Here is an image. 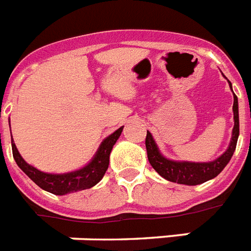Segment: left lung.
<instances>
[{"label":"left lung","instance_id":"left-lung-1","mask_svg":"<svg viewBox=\"0 0 251 251\" xmlns=\"http://www.w3.org/2000/svg\"><path fill=\"white\" fill-rule=\"evenodd\" d=\"M231 88V83H230ZM233 111H234V127H233V135L227 150L221 157H218L211 162H187V161H172L163 157L159 153L158 146L153 140V135L148 131L146 134V151L150 165L153 166L155 172L161 177L168 179L170 182H177L181 185H200L211 178L217 177L234 154L237 141L239 135V117H238V98L234 94V103H233Z\"/></svg>","mask_w":251,"mask_h":251}]
</instances>
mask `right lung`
Listing matches in <instances>:
<instances>
[{
  "label": "right lung",
  "mask_w": 251,
  "mask_h": 251,
  "mask_svg": "<svg viewBox=\"0 0 251 251\" xmlns=\"http://www.w3.org/2000/svg\"><path fill=\"white\" fill-rule=\"evenodd\" d=\"M122 129H124V126L102 141V144L100 145L97 153L93 157L92 161L86 166H83L82 169H78L75 172L64 173V174H50V173L41 172L22 158L21 154L17 150L16 145L12 141L13 157L16 159L18 168L21 169L22 172L41 189H44L51 194H55V196H65L68 193L90 189L101 181L109 168V157H110L111 149L117 140L120 138Z\"/></svg>",
  "instance_id": "add662e5"
}]
</instances>
